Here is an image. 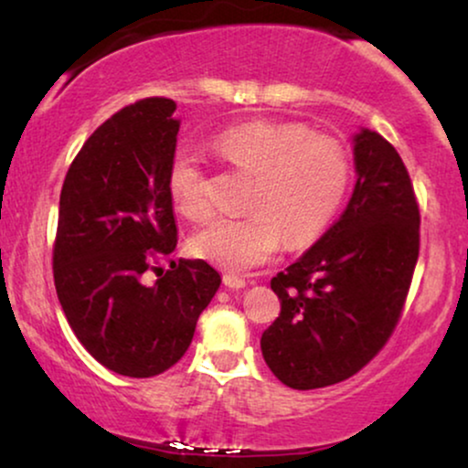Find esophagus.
I'll list each match as a JSON object with an SVG mask.
<instances>
[{
  "label": "esophagus",
  "mask_w": 468,
  "mask_h": 468,
  "mask_svg": "<svg viewBox=\"0 0 468 468\" xmlns=\"http://www.w3.org/2000/svg\"><path fill=\"white\" fill-rule=\"evenodd\" d=\"M223 285L229 287V290H242L245 287V279L236 277V274H223Z\"/></svg>",
  "instance_id": "obj_1"
}]
</instances>
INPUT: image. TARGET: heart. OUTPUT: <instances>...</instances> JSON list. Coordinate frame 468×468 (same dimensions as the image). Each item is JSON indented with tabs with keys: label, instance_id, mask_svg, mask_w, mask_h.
<instances>
[{
	"label": "heart",
	"instance_id": "1",
	"mask_svg": "<svg viewBox=\"0 0 468 468\" xmlns=\"http://www.w3.org/2000/svg\"><path fill=\"white\" fill-rule=\"evenodd\" d=\"M219 155L253 175L242 219H215L191 236L197 258L228 272H245L279 251L283 239L293 247L322 234L341 207L349 183V157L341 143L300 125L251 123L223 132L215 140ZM172 202L200 221L210 204L200 157L178 149L168 172Z\"/></svg>",
	"mask_w": 468,
	"mask_h": 468
}]
</instances>
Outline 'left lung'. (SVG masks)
Returning a JSON list of instances; mask_svg holds the SVG:
<instances>
[{"mask_svg":"<svg viewBox=\"0 0 468 468\" xmlns=\"http://www.w3.org/2000/svg\"><path fill=\"white\" fill-rule=\"evenodd\" d=\"M356 185L343 215L272 277L281 313L261 356L293 389L349 379L399 324L420 253V210L402 159L381 133L351 136Z\"/></svg>","mask_w":468,"mask_h":468,"instance_id":"1","label":"left lung"}]
</instances>
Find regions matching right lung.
<instances>
[{"mask_svg":"<svg viewBox=\"0 0 468 468\" xmlns=\"http://www.w3.org/2000/svg\"><path fill=\"white\" fill-rule=\"evenodd\" d=\"M149 98L114 112L69 165L59 197L55 287L69 328L101 367L155 377L181 360L221 277L204 260H153L176 249L168 172L181 121Z\"/></svg>","mask_w":468,"mask_h":468,"instance_id":"1","label":"right lung"}]
</instances>
